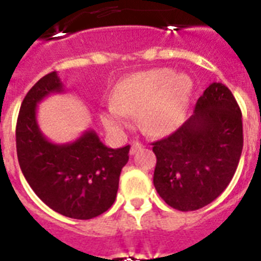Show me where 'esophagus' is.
<instances>
[{
  "label": "esophagus",
  "instance_id": "obj_1",
  "mask_svg": "<svg viewBox=\"0 0 261 261\" xmlns=\"http://www.w3.org/2000/svg\"><path fill=\"white\" fill-rule=\"evenodd\" d=\"M142 146H144V145L140 141H133L132 146H130V154H136L138 150H141Z\"/></svg>",
  "mask_w": 261,
  "mask_h": 261
}]
</instances>
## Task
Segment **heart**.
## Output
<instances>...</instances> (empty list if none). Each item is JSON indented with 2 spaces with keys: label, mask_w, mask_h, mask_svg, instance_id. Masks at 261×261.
<instances>
[{
  "label": "heart",
  "mask_w": 261,
  "mask_h": 261,
  "mask_svg": "<svg viewBox=\"0 0 261 261\" xmlns=\"http://www.w3.org/2000/svg\"><path fill=\"white\" fill-rule=\"evenodd\" d=\"M192 80L171 69L135 73L121 80L112 91V105L102 112V121L112 133H123L129 116L149 135L172 132L183 121L192 94Z\"/></svg>",
  "instance_id": "b5f03b06"
}]
</instances>
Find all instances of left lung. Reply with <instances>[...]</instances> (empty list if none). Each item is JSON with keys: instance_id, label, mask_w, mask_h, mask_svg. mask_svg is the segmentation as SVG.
I'll return each instance as SVG.
<instances>
[{"instance_id": "obj_1", "label": "left lung", "mask_w": 261, "mask_h": 261, "mask_svg": "<svg viewBox=\"0 0 261 261\" xmlns=\"http://www.w3.org/2000/svg\"><path fill=\"white\" fill-rule=\"evenodd\" d=\"M156 156L153 183L176 211L204 208L216 200L234 176L242 149V111L220 82L206 87L195 114L167 137L153 142Z\"/></svg>"}]
</instances>
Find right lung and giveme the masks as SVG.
Returning <instances> with one entry per match:
<instances>
[{"mask_svg": "<svg viewBox=\"0 0 261 261\" xmlns=\"http://www.w3.org/2000/svg\"><path fill=\"white\" fill-rule=\"evenodd\" d=\"M62 91L56 71L30 89L20 105L15 128L20 170L39 199L52 211L74 220H91L116 200L121 168L130 146L110 149L90 130L73 144H50L36 124V105Z\"/></svg>", "mask_w": 261, "mask_h": 261, "instance_id": "obj_1", "label": "right lung"}]
</instances>
